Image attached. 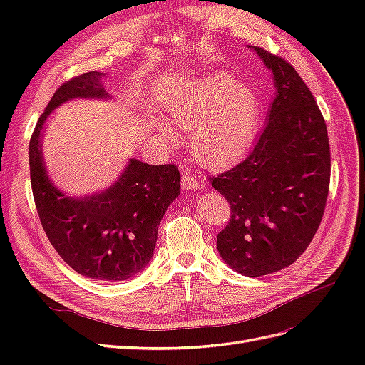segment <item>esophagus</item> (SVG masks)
<instances>
[{
  "mask_svg": "<svg viewBox=\"0 0 365 365\" xmlns=\"http://www.w3.org/2000/svg\"><path fill=\"white\" fill-rule=\"evenodd\" d=\"M181 185H182L184 190H195V189H201L202 182H201V180L197 178L195 173H185L182 176Z\"/></svg>",
  "mask_w": 365,
  "mask_h": 365,
  "instance_id": "esophagus-1",
  "label": "esophagus"
}]
</instances>
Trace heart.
Instances as JSON below:
<instances>
[{"label":"heart","mask_w":365,"mask_h":365,"mask_svg":"<svg viewBox=\"0 0 365 365\" xmlns=\"http://www.w3.org/2000/svg\"><path fill=\"white\" fill-rule=\"evenodd\" d=\"M165 121L153 118L157 134L178 141L172 126L190 132L195 157L208 168H220L242 158L256 141L260 102L248 83L219 73L185 83L165 98Z\"/></svg>","instance_id":"obj_1"}]
</instances>
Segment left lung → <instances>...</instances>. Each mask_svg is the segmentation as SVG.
Wrapping results in <instances>:
<instances>
[{
	"label": "left lung",
	"instance_id": "8db88e82",
	"mask_svg": "<svg viewBox=\"0 0 365 365\" xmlns=\"http://www.w3.org/2000/svg\"><path fill=\"white\" fill-rule=\"evenodd\" d=\"M257 53L275 96L248 155L210 181L231 207L217 251L231 269L260 277L289 267L311 244L323 219L330 181L324 118L312 93L284 59Z\"/></svg>",
	"mask_w": 365,
	"mask_h": 365
}]
</instances>
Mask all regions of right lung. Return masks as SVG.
I'll return each mask as SVG.
<instances>
[{
  "label": "right lung",
  "instance_id": "add662e5",
  "mask_svg": "<svg viewBox=\"0 0 365 365\" xmlns=\"http://www.w3.org/2000/svg\"><path fill=\"white\" fill-rule=\"evenodd\" d=\"M105 76L85 73L54 93L30 140V180L41 224L63 262L88 279L121 282L135 277L153 256L158 225L181 190L176 165L129 158L108 189L71 196L51 181L42 152L46 121L54 109L74 98L111 101Z\"/></svg>",
  "mask_w": 365,
  "mask_h": 365
}]
</instances>
